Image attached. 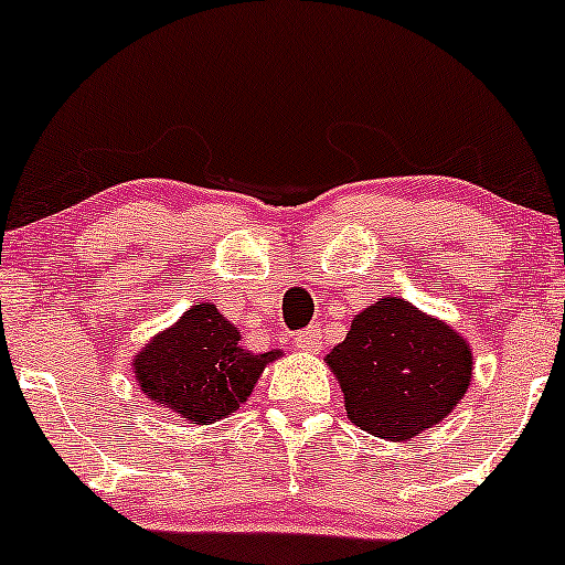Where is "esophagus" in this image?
<instances>
[{"label": "esophagus", "instance_id": "34e87169", "mask_svg": "<svg viewBox=\"0 0 565 565\" xmlns=\"http://www.w3.org/2000/svg\"><path fill=\"white\" fill-rule=\"evenodd\" d=\"M295 345L300 351H319L321 345V330L319 327H308V330L295 334Z\"/></svg>", "mask_w": 565, "mask_h": 565}]
</instances>
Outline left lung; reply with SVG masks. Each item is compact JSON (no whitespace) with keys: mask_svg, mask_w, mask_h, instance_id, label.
Instances as JSON below:
<instances>
[{"mask_svg":"<svg viewBox=\"0 0 565 565\" xmlns=\"http://www.w3.org/2000/svg\"><path fill=\"white\" fill-rule=\"evenodd\" d=\"M327 362L345 394L351 424L392 443L439 424L472 377L467 340L396 297L359 313Z\"/></svg>","mask_w":565,"mask_h":565,"instance_id":"1","label":"left lung"}]
</instances>
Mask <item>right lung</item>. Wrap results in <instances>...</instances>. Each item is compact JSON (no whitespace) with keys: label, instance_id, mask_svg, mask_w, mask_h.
Here are the masks:
<instances>
[{"label":"right lung","instance_id":"obj_1","mask_svg":"<svg viewBox=\"0 0 565 565\" xmlns=\"http://www.w3.org/2000/svg\"><path fill=\"white\" fill-rule=\"evenodd\" d=\"M214 306H192L171 330L136 356L141 392L195 424H214L238 411L265 364L281 351L249 353Z\"/></svg>","mask_w":565,"mask_h":565}]
</instances>
